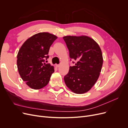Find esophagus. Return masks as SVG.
<instances>
[{"label": "esophagus", "mask_w": 128, "mask_h": 128, "mask_svg": "<svg viewBox=\"0 0 128 128\" xmlns=\"http://www.w3.org/2000/svg\"><path fill=\"white\" fill-rule=\"evenodd\" d=\"M60 65H59V64H56V68H59V67H60Z\"/></svg>", "instance_id": "obj_1"}]
</instances>
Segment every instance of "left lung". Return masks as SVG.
I'll return each instance as SVG.
<instances>
[{
	"mask_svg": "<svg viewBox=\"0 0 128 128\" xmlns=\"http://www.w3.org/2000/svg\"><path fill=\"white\" fill-rule=\"evenodd\" d=\"M70 58L77 61L70 66L64 79L66 86L74 93L83 94L95 84L101 72L103 58L98 44L87 36L63 37Z\"/></svg>",
	"mask_w": 128,
	"mask_h": 128,
	"instance_id": "obj_1",
	"label": "left lung"
}]
</instances>
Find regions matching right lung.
Masks as SVG:
<instances>
[{"label":"right lung","instance_id":"add662e5","mask_svg":"<svg viewBox=\"0 0 128 128\" xmlns=\"http://www.w3.org/2000/svg\"><path fill=\"white\" fill-rule=\"evenodd\" d=\"M57 36L49 32H39L27 39L17 55L19 74L30 88L39 90L48 84L54 68L44 63L49 58L50 47Z\"/></svg>","mask_w":128,"mask_h":128}]
</instances>
